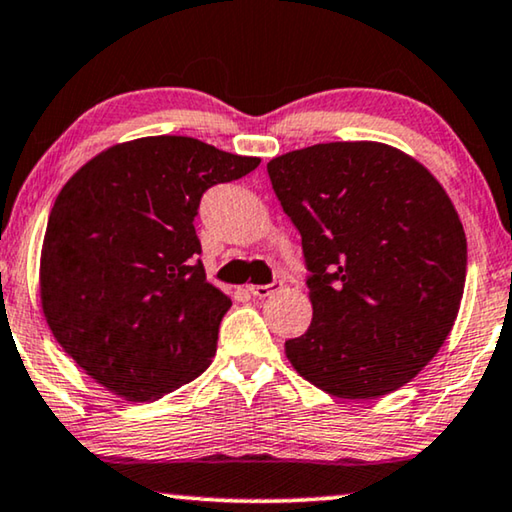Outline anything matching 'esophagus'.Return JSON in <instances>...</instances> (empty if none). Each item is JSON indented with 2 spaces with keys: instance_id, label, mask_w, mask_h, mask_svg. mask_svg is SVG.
I'll list each match as a JSON object with an SVG mask.
<instances>
[{
  "instance_id": "1",
  "label": "esophagus",
  "mask_w": 512,
  "mask_h": 512,
  "mask_svg": "<svg viewBox=\"0 0 512 512\" xmlns=\"http://www.w3.org/2000/svg\"><path fill=\"white\" fill-rule=\"evenodd\" d=\"M281 288V281H272V284H265V286H249L247 291L254 295V298H270L272 293H277Z\"/></svg>"
}]
</instances>
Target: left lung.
<instances>
[{
    "instance_id": "1",
    "label": "left lung",
    "mask_w": 512,
    "mask_h": 512,
    "mask_svg": "<svg viewBox=\"0 0 512 512\" xmlns=\"http://www.w3.org/2000/svg\"><path fill=\"white\" fill-rule=\"evenodd\" d=\"M268 175L302 235L314 307L286 358L335 397L402 388L446 342L462 302L466 235L453 201L416 159L372 140L281 154Z\"/></svg>"
}]
</instances>
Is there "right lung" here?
Wrapping results in <instances>:
<instances>
[{"label":"right lung","mask_w":512,"mask_h":512,"mask_svg":"<svg viewBox=\"0 0 512 512\" xmlns=\"http://www.w3.org/2000/svg\"><path fill=\"white\" fill-rule=\"evenodd\" d=\"M261 159L187 136L108 147L59 191L41 249V307L96 383L150 402L201 376L231 298L205 279L194 219L214 184Z\"/></svg>","instance_id":"add662e5"}]
</instances>
